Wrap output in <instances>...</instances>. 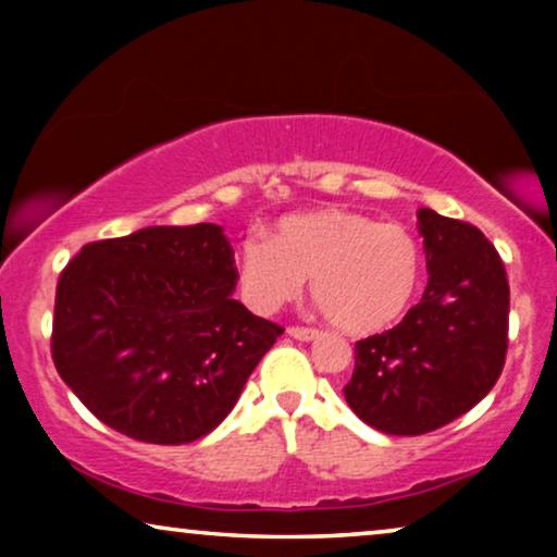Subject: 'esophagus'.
Instances as JSON below:
<instances>
[{"label":"esophagus","mask_w":557,"mask_h":557,"mask_svg":"<svg viewBox=\"0 0 557 557\" xmlns=\"http://www.w3.org/2000/svg\"><path fill=\"white\" fill-rule=\"evenodd\" d=\"M288 337H294L299 342H311V339L319 337V332L309 330V326H292V330H288Z\"/></svg>","instance_id":"1"}]
</instances>
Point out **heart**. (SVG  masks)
I'll return each mask as SVG.
<instances>
[{
    "instance_id": "heart-1",
    "label": "heart",
    "mask_w": 557,
    "mask_h": 557,
    "mask_svg": "<svg viewBox=\"0 0 557 557\" xmlns=\"http://www.w3.org/2000/svg\"><path fill=\"white\" fill-rule=\"evenodd\" d=\"M240 294L271 314L301 294L347 334H375L406 314L421 278V248L403 225L349 210L281 218L271 240L250 235L240 246Z\"/></svg>"
}]
</instances>
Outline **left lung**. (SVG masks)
I'll return each mask as SVG.
<instances>
[{
    "label": "left lung",
    "mask_w": 557,
    "mask_h": 557,
    "mask_svg": "<svg viewBox=\"0 0 557 557\" xmlns=\"http://www.w3.org/2000/svg\"><path fill=\"white\" fill-rule=\"evenodd\" d=\"M429 286L393 330L355 345L349 408L391 436H421L476 406L507 355L509 284L479 227L418 210Z\"/></svg>",
    "instance_id": "obj_1"
}]
</instances>
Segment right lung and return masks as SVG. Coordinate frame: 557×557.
<instances>
[{
	"label": "right lung",
	"mask_w": 557,
	"mask_h": 557,
	"mask_svg": "<svg viewBox=\"0 0 557 557\" xmlns=\"http://www.w3.org/2000/svg\"><path fill=\"white\" fill-rule=\"evenodd\" d=\"M235 284L233 248L212 223L88 243L58 281L60 377L128 438H202L284 332L233 299Z\"/></svg>",
	"instance_id": "right-lung-1"
}]
</instances>
